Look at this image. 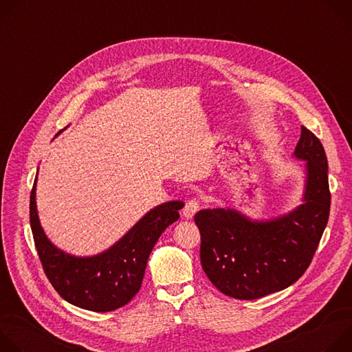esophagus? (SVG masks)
Listing matches in <instances>:
<instances>
[{
	"instance_id": "34e87169",
	"label": "esophagus",
	"mask_w": 352,
	"mask_h": 352,
	"mask_svg": "<svg viewBox=\"0 0 352 352\" xmlns=\"http://www.w3.org/2000/svg\"><path fill=\"white\" fill-rule=\"evenodd\" d=\"M199 208H200L199 200L197 199H190V200H188V202L184 206V209H182V216L189 220L195 216V213L199 210Z\"/></svg>"
}]
</instances>
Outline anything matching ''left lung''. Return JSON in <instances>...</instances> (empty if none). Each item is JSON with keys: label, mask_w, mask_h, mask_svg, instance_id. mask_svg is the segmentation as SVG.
I'll list each match as a JSON object with an SVG mask.
<instances>
[{"label": "left lung", "mask_w": 352, "mask_h": 352, "mask_svg": "<svg viewBox=\"0 0 352 352\" xmlns=\"http://www.w3.org/2000/svg\"><path fill=\"white\" fill-rule=\"evenodd\" d=\"M294 156L307 162L304 204L269 220L252 221L234 209L195 214L200 263L217 289L236 299H258L294 284L309 267L327 226L330 189L327 157L305 126Z\"/></svg>", "instance_id": "1"}]
</instances>
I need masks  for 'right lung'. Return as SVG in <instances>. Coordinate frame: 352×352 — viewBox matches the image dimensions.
Returning a JSON list of instances; mask_svg holds the SVG:
<instances>
[{"label": "right lung", "instance_id": "obj_1", "mask_svg": "<svg viewBox=\"0 0 352 352\" xmlns=\"http://www.w3.org/2000/svg\"><path fill=\"white\" fill-rule=\"evenodd\" d=\"M36 179L30 192V227L48 281L69 304L87 311L111 312L126 305L142 285L153 246L164 230L179 219L178 210L184 204L174 200L156 206L103 254L76 258L45 236L36 209Z\"/></svg>", "mask_w": 352, "mask_h": 352}]
</instances>
